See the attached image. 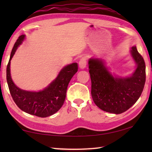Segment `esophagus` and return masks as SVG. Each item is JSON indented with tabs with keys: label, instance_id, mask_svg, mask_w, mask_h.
<instances>
[{
	"label": "esophagus",
	"instance_id": "obj_1",
	"mask_svg": "<svg viewBox=\"0 0 152 152\" xmlns=\"http://www.w3.org/2000/svg\"><path fill=\"white\" fill-rule=\"evenodd\" d=\"M79 67L81 69H84L86 67V57H82L81 58L80 61H79Z\"/></svg>",
	"mask_w": 152,
	"mask_h": 152
}]
</instances>
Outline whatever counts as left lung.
Returning <instances> with one entry per match:
<instances>
[{
	"instance_id": "obj_1",
	"label": "left lung",
	"mask_w": 152,
	"mask_h": 152,
	"mask_svg": "<svg viewBox=\"0 0 152 152\" xmlns=\"http://www.w3.org/2000/svg\"><path fill=\"white\" fill-rule=\"evenodd\" d=\"M130 53L136 68L126 77L112 74L100 58L88 60L93 100L106 112L123 113L132 107L142 94L146 79L145 61L135 45L131 48Z\"/></svg>"
}]
</instances>
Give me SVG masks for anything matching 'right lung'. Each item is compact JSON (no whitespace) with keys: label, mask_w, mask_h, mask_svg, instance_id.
<instances>
[{"label":"right lung","mask_w":152,"mask_h":152,"mask_svg":"<svg viewBox=\"0 0 152 152\" xmlns=\"http://www.w3.org/2000/svg\"><path fill=\"white\" fill-rule=\"evenodd\" d=\"M26 38L22 34L18 37L12 49L7 66V82L10 94L20 109L27 113L46 118L55 114L61 109L66 99V91L70 80L77 72V63L64 66L53 82L43 90L29 91L18 88L14 84L10 72V62L16 50Z\"/></svg>","instance_id":"1"}]
</instances>
